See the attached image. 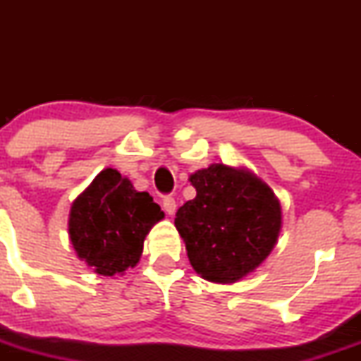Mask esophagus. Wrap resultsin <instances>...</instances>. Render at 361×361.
<instances>
[{
	"mask_svg": "<svg viewBox=\"0 0 361 361\" xmlns=\"http://www.w3.org/2000/svg\"><path fill=\"white\" fill-rule=\"evenodd\" d=\"M163 209L166 210L168 215H173L176 212V200L173 197H164L163 198Z\"/></svg>",
	"mask_w": 361,
	"mask_h": 361,
	"instance_id": "1",
	"label": "esophagus"
}]
</instances>
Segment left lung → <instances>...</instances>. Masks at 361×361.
Segmentation results:
<instances>
[{
    "mask_svg": "<svg viewBox=\"0 0 361 361\" xmlns=\"http://www.w3.org/2000/svg\"><path fill=\"white\" fill-rule=\"evenodd\" d=\"M197 197L175 226L202 279L234 283L267 259L281 229V207L267 183L241 168L210 164L190 176Z\"/></svg>",
    "mask_w": 361,
    "mask_h": 361,
    "instance_id": "left-lung-1",
    "label": "left lung"
}]
</instances>
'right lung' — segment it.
<instances>
[{
  "mask_svg": "<svg viewBox=\"0 0 361 361\" xmlns=\"http://www.w3.org/2000/svg\"><path fill=\"white\" fill-rule=\"evenodd\" d=\"M163 217L151 195L137 192L117 169L106 168L73 202L69 239L98 275L114 276L139 263L144 239Z\"/></svg>",
  "mask_w": 361,
  "mask_h": 361,
  "instance_id": "right-lung-1",
  "label": "right lung"
}]
</instances>
